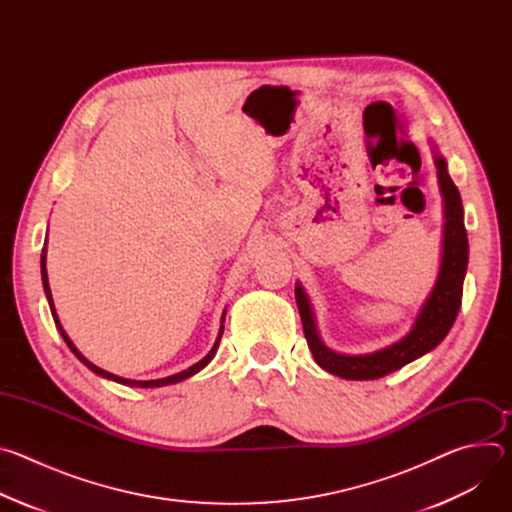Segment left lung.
<instances>
[{"mask_svg":"<svg viewBox=\"0 0 512 512\" xmlns=\"http://www.w3.org/2000/svg\"><path fill=\"white\" fill-rule=\"evenodd\" d=\"M435 168H437V180H440V188L446 202L442 267L433 291L429 294L427 302L423 304L411 332L405 338L373 354L348 356V354L332 352L330 348L324 346V342L316 332L314 314L302 285L300 283L296 285V302H298L300 318L304 324V334L314 354V360L324 371L350 381L381 379L405 367V364H409L411 360L423 356L431 348H435L454 326L462 306V287H464V277L468 267V235L464 227V208H462L460 192L446 170V160L437 154H435Z\"/></svg>","mask_w":512,"mask_h":512,"instance_id":"left-lung-1","label":"left lung"}]
</instances>
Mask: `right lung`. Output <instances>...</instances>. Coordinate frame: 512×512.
<instances>
[{
    "label": "right lung",
    "mask_w": 512,
    "mask_h": 512,
    "mask_svg": "<svg viewBox=\"0 0 512 512\" xmlns=\"http://www.w3.org/2000/svg\"><path fill=\"white\" fill-rule=\"evenodd\" d=\"M40 267H42V283H44V291H46V298H48V304H50V312H52V318H54V324H56V328L60 330V334H62V338H64V342L68 344V348L75 352V356L83 362V364H87V367L93 371V373H97V375H101V377H105V379H111V381H117V383H121V385H131V387H164V385H172V383H178V381H184V379H188V377H192V375H196L200 369H204L206 364L212 360V356L216 354V348H218V342H221V336H223V330H225V326H221V332H218V338H216V342H214V346L210 348V352L202 358V360H198L196 364H192L190 369H186V371H182V373H178V375H172V377H166V379H156V381H129V379H123V377H117V375H111V373H107V371H103V369H99V367H95L93 362H89L79 350H77V346L70 342V338L66 336V332L62 330V326H60V322H58V316H56V312H54V304H52V294H50V285H48V275H46V249H42V261H40ZM223 322H225V314H223Z\"/></svg>",
    "instance_id": "obj_1"
}]
</instances>
